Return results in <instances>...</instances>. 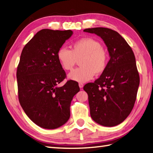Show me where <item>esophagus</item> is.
Returning a JSON list of instances; mask_svg holds the SVG:
<instances>
[{
    "label": "esophagus",
    "mask_w": 153,
    "mask_h": 153,
    "mask_svg": "<svg viewBox=\"0 0 153 153\" xmlns=\"http://www.w3.org/2000/svg\"><path fill=\"white\" fill-rule=\"evenodd\" d=\"M83 83H79V88H81V89H82V88L83 87Z\"/></svg>",
    "instance_id": "esophagus-1"
}]
</instances>
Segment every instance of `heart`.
I'll return each mask as SVG.
<instances>
[{"instance_id":"obj_1","label":"heart","mask_w":153,"mask_h":153,"mask_svg":"<svg viewBox=\"0 0 153 153\" xmlns=\"http://www.w3.org/2000/svg\"><path fill=\"white\" fill-rule=\"evenodd\" d=\"M57 58L64 70H72L78 60L81 66L69 74L71 79L85 82L91 79L94 74L104 72L108 63L107 53L100 42L91 37H85L75 41L71 45V50L60 48Z\"/></svg>"}]
</instances>
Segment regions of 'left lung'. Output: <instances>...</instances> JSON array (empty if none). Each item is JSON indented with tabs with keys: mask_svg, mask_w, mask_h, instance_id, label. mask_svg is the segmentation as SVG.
<instances>
[{
	"mask_svg": "<svg viewBox=\"0 0 153 153\" xmlns=\"http://www.w3.org/2000/svg\"><path fill=\"white\" fill-rule=\"evenodd\" d=\"M83 31L100 36L110 56L104 72L94 83L83 87L88 94L91 116L100 125H118L132 111L140 85L134 52L125 39L110 28L97 27Z\"/></svg>",
	"mask_w": 153,
	"mask_h": 153,
	"instance_id": "1",
	"label": "left lung"
}]
</instances>
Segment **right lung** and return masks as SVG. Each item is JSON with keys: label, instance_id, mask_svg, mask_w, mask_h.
<instances>
[{"label": "right lung", "instance_id": "obj_1", "mask_svg": "<svg viewBox=\"0 0 153 153\" xmlns=\"http://www.w3.org/2000/svg\"><path fill=\"white\" fill-rule=\"evenodd\" d=\"M72 33L42 29L21 52L16 74L19 101L32 121L44 128L55 129L68 121L71 102L80 90L73 80L57 87L66 77L57 52Z\"/></svg>", "mask_w": 153, "mask_h": 153}]
</instances>
